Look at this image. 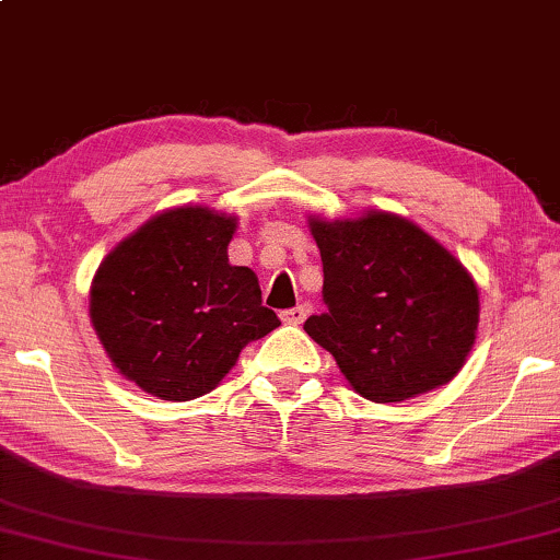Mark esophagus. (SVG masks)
Masks as SVG:
<instances>
[{"mask_svg": "<svg viewBox=\"0 0 560 560\" xmlns=\"http://www.w3.org/2000/svg\"><path fill=\"white\" fill-rule=\"evenodd\" d=\"M307 315V307L305 305H295V307H288V311L280 313L282 323H288V326H300V323L305 320Z\"/></svg>", "mask_w": 560, "mask_h": 560, "instance_id": "34e87169", "label": "esophagus"}]
</instances>
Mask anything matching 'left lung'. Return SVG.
Masks as SVG:
<instances>
[{
    "instance_id": "1",
    "label": "left lung",
    "mask_w": 560,
    "mask_h": 560,
    "mask_svg": "<svg viewBox=\"0 0 560 560\" xmlns=\"http://www.w3.org/2000/svg\"><path fill=\"white\" fill-rule=\"evenodd\" d=\"M307 224L320 249L326 313L303 328L348 384L376 404L450 384L480 323L477 285L457 257L388 212Z\"/></svg>"
}]
</instances>
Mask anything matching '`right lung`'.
I'll return each mask as SVG.
<instances>
[{"instance_id":"1","label":"right lung","mask_w":560,"mask_h":560,"mask_svg":"<svg viewBox=\"0 0 560 560\" xmlns=\"http://www.w3.org/2000/svg\"><path fill=\"white\" fill-rule=\"evenodd\" d=\"M237 220L209 207L166 209L101 262L95 334L120 374L164 401L205 396L240 351L280 326L249 267L230 265Z\"/></svg>"}]
</instances>
